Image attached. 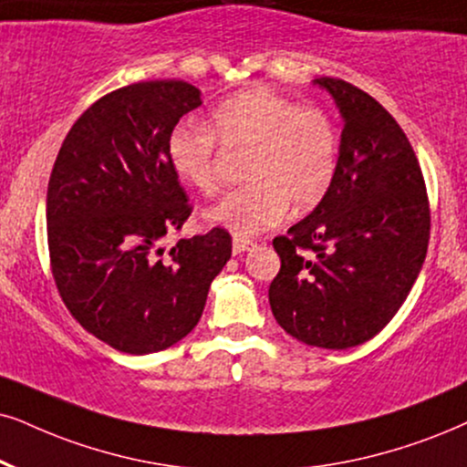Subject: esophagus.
<instances>
[{
    "label": "esophagus",
    "mask_w": 467,
    "mask_h": 467,
    "mask_svg": "<svg viewBox=\"0 0 467 467\" xmlns=\"http://www.w3.org/2000/svg\"><path fill=\"white\" fill-rule=\"evenodd\" d=\"M254 247V241L252 239H234L233 241V252L234 254H241V252H247V250H252Z\"/></svg>",
    "instance_id": "esophagus-1"
}]
</instances>
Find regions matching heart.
Here are the masks:
<instances>
[{
  "label": "heart",
  "mask_w": 467,
  "mask_h": 467,
  "mask_svg": "<svg viewBox=\"0 0 467 467\" xmlns=\"http://www.w3.org/2000/svg\"><path fill=\"white\" fill-rule=\"evenodd\" d=\"M217 140L230 150H250L244 187L206 211V220L245 239L291 215L317 209L338 172L340 141L332 118L299 108L267 88H250L211 111V129L179 122L165 152L174 174L200 193L217 192Z\"/></svg>",
  "instance_id": "obj_1"
}]
</instances>
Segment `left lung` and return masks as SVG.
Instances as JSON below:
<instances>
[{
    "mask_svg": "<svg viewBox=\"0 0 467 467\" xmlns=\"http://www.w3.org/2000/svg\"><path fill=\"white\" fill-rule=\"evenodd\" d=\"M315 84L345 118L338 172L326 200L274 239L282 265L269 304L293 338L349 349L379 334L414 286L429 247V196L390 111L342 79Z\"/></svg>",
    "mask_w": 467,
    "mask_h": 467,
    "instance_id": "obj_1",
    "label": "left lung"
}]
</instances>
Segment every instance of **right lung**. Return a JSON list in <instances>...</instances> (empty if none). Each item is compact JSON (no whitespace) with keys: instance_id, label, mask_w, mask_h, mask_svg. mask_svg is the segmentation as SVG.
<instances>
[{"instance_id":"1","label":"right lung","mask_w":467,"mask_h":467,"mask_svg":"<svg viewBox=\"0 0 467 467\" xmlns=\"http://www.w3.org/2000/svg\"><path fill=\"white\" fill-rule=\"evenodd\" d=\"M200 103L198 88L179 79L118 88L77 118L53 163V280L75 321L116 351L144 356L185 338L233 254L220 226L163 250L192 215L165 141Z\"/></svg>"}]
</instances>
